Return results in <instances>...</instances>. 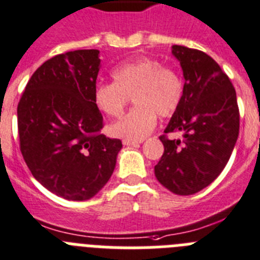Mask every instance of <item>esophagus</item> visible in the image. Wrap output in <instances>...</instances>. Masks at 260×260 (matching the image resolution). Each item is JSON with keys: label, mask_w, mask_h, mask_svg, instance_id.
<instances>
[{"label": "esophagus", "mask_w": 260, "mask_h": 260, "mask_svg": "<svg viewBox=\"0 0 260 260\" xmlns=\"http://www.w3.org/2000/svg\"><path fill=\"white\" fill-rule=\"evenodd\" d=\"M123 144L125 146H136L141 144V141H133V140H123Z\"/></svg>", "instance_id": "34e87169"}]
</instances>
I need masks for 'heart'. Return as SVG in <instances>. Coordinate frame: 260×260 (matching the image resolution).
<instances>
[{"instance_id": "b5f03b06", "label": "heart", "mask_w": 260, "mask_h": 260, "mask_svg": "<svg viewBox=\"0 0 260 260\" xmlns=\"http://www.w3.org/2000/svg\"><path fill=\"white\" fill-rule=\"evenodd\" d=\"M111 76L114 83L95 87L94 103L99 111L117 119L132 98L136 107L111 127L112 135L120 139H145L154 129L157 115L171 116L183 99V81L178 72L155 58L141 57L121 64Z\"/></svg>"}]
</instances>
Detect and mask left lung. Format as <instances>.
Segmentation results:
<instances>
[{
	"label": "left lung",
	"instance_id": "8db88e82",
	"mask_svg": "<svg viewBox=\"0 0 260 260\" xmlns=\"http://www.w3.org/2000/svg\"><path fill=\"white\" fill-rule=\"evenodd\" d=\"M171 53L183 71V99L165 133L179 131L183 140L159 137L165 152L154 174L173 193L193 195L229 161L238 139V105L229 77L211 56L183 46H173Z\"/></svg>",
	"mask_w": 260,
	"mask_h": 260
}]
</instances>
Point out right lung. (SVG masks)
<instances>
[{
	"label": "right lung",
	"mask_w": 260,
	"mask_h": 260,
	"mask_svg": "<svg viewBox=\"0 0 260 260\" xmlns=\"http://www.w3.org/2000/svg\"><path fill=\"white\" fill-rule=\"evenodd\" d=\"M101 69L98 49L49 58L27 83L18 105L21 152L31 174L57 196L82 202L106 186L121 141L101 133L94 103Z\"/></svg>",
	"instance_id": "1"
}]
</instances>
